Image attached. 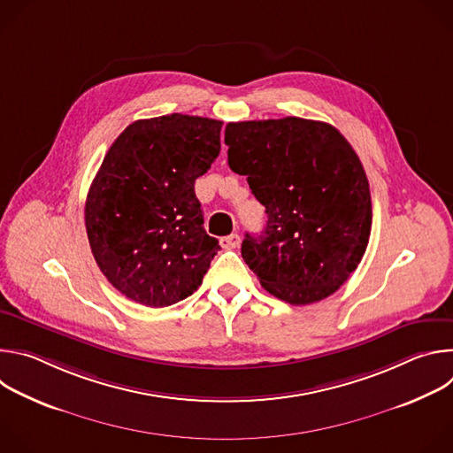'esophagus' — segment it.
<instances>
[{"mask_svg": "<svg viewBox=\"0 0 453 453\" xmlns=\"http://www.w3.org/2000/svg\"><path fill=\"white\" fill-rule=\"evenodd\" d=\"M240 242H242V238H240V234H236V233L220 238V245H222L224 249H236V247L240 245Z\"/></svg>", "mask_w": 453, "mask_h": 453, "instance_id": "esophagus-1", "label": "esophagus"}]
</instances>
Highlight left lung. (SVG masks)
I'll return each instance as SVG.
<instances>
[{"mask_svg": "<svg viewBox=\"0 0 453 453\" xmlns=\"http://www.w3.org/2000/svg\"><path fill=\"white\" fill-rule=\"evenodd\" d=\"M229 168L247 175L269 217L242 257L274 297L311 304L358 267L371 234L364 166L335 127L304 118L226 125Z\"/></svg>", "mask_w": 453, "mask_h": 453, "instance_id": "left-lung-1", "label": "left lung"}]
</instances>
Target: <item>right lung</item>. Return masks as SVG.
Returning a JSON list of instances; mask_svg holds the SVG:
<instances>
[{
  "mask_svg": "<svg viewBox=\"0 0 453 453\" xmlns=\"http://www.w3.org/2000/svg\"><path fill=\"white\" fill-rule=\"evenodd\" d=\"M222 121L166 114L128 125L86 201L95 260L125 297L161 308L196 292L220 249L204 231L196 179L220 154Z\"/></svg>",
  "mask_w": 453,
  "mask_h": 453,
  "instance_id": "right-lung-1",
  "label": "right lung"
}]
</instances>
